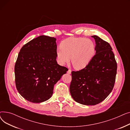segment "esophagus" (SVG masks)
<instances>
[{"label": "esophagus", "mask_w": 130, "mask_h": 130, "mask_svg": "<svg viewBox=\"0 0 130 130\" xmlns=\"http://www.w3.org/2000/svg\"><path fill=\"white\" fill-rule=\"evenodd\" d=\"M71 72H72V71L71 70H69L67 71V73L69 74H71Z\"/></svg>", "instance_id": "1"}]
</instances>
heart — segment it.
Wrapping results in <instances>:
<instances>
[{
  "instance_id": "1",
  "label": "heart",
  "mask_w": 130,
  "mask_h": 130,
  "mask_svg": "<svg viewBox=\"0 0 130 130\" xmlns=\"http://www.w3.org/2000/svg\"><path fill=\"white\" fill-rule=\"evenodd\" d=\"M95 53V46L92 40L70 37L61 42L56 50V58L61 65L69 63L71 58L74 69L82 70L90 63Z\"/></svg>"
}]
</instances>
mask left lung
<instances>
[{
    "instance_id": "obj_1",
    "label": "left lung",
    "mask_w": 130,
    "mask_h": 130,
    "mask_svg": "<svg viewBox=\"0 0 130 130\" xmlns=\"http://www.w3.org/2000/svg\"><path fill=\"white\" fill-rule=\"evenodd\" d=\"M95 55L84 69L72 72L70 86L75 101L85 105H95L104 100L112 92L115 80L117 64L110 45L98 36Z\"/></svg>"
}]
</instances>
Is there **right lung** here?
Here are the masks:
<instances>
[{
  "instance_id": "1",
  "label": "right lung",
  "mask_w": 130,
  "mask_h": 130,
  "mask_svg": "<svg viewBox=\"0 0 130 130\" xmlns=\"http://www.w3.org/2000/svg\"><path fill=\"white\" fill-rule=\"evenodd\" d=\"M56 39L40 36L20 51L15 66V83L25 100L39 103L50 99L54 86L68 69L57 63Z\"/></svg>"
}]
</instances>
